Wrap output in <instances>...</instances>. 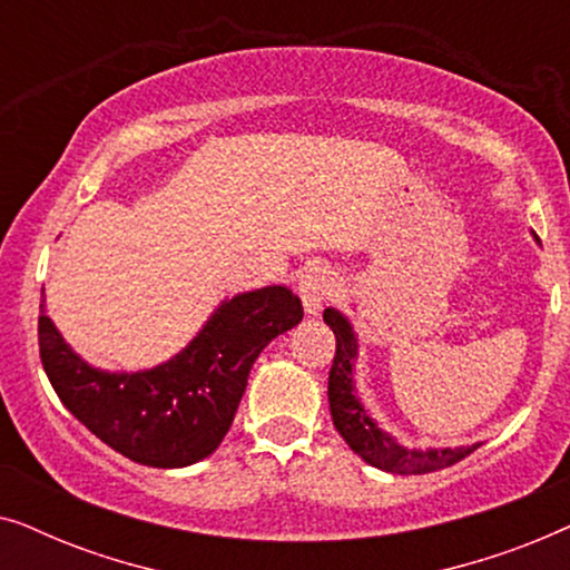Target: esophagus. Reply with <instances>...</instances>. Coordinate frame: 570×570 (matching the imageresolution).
I'll use <instances>...</instances> for the list:
<instances>
[{
	"label": "esophagus",
	"mask_w": 570,
	"mask_h": 570,
	"mask_svg": "<svg viewBox=\"0 0 570 570\" xmlns=\"http://www.w3.org/2000/svg\"><path fill=\"white\" fill-rule=\"evenodd\" d=\"M332 287H334L332 272L322 267V264H311V267L303 269V275L298 279V293L303 298V306H306L311 316H316L318 311L324 308L326 298L332 295Z\"/></svg>",
	"instance_id": "esophagus-1"
}]
</instances>
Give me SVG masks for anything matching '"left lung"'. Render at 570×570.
Instances as JSON below:
<instances>
[{"mask_svg":"<svg viewBox=\"0 0 570 570\" xmlns=\"http://www.w3.org/2000/svg\"><path fill=\"white\" fill-rule=\"evenodd\" d=\"M537 238V236H534ZM324 322L337 337V353L330 371V410L334 428H337L347 446L371 466L392 474H425L456 464L459 459L470 456L480 443L459 449H404L392 435L381 431L373 423L368 410L355 396V361H357V337L353 326L337 308L324 311Z\"/></svg>","mask_w":570,"mask_h":570,"instance_id":"8db88e82","label":"left lung"}]
</instances>
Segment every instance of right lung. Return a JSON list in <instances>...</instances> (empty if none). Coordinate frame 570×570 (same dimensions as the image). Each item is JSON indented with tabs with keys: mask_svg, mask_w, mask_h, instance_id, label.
Wrapping results in <instances>:
<instances>
[{
	"mask_svg": "<svg viewBox=\"0 0 570 570\" xmlns=\"http://www.w3.org/2000/svg\"><path fill=\"white\" fill-rule=\"evenodd\" d=\"M301 318L298 295L269 285L223 301L181 353L150 371L92 368L43 311L38 347L53 392L90 433L131 462L174 470L220 446L254 361Z\"/></svg>",
	"mask_w": 570,
	"mask_h": 570,
	"instance_id": "obj_1",
	"label": "right lung"
}]
</instances>
